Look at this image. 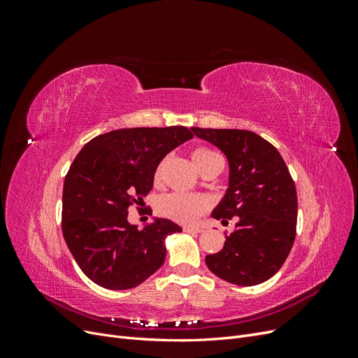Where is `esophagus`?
Here are the masks:
<instances>
[{"instance_id":"34e87169","label":"esophagus","mask_w":358,"mask_h":358,"mask_svg":"<svg viewBox=\"0 0 358 358\" xmlns=\"http://www.w3.org/2000/svg\"><path fill=\"white\" fill-rule=\"evenodd\" d=\"M183 231L185 233H201L203 229L201 227H196V225H185L183 227Z\"/></svg>"}]
</instances>
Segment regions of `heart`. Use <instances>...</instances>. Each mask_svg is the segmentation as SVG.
I'll return each instance as SVG.
<instances>
[{
  "label": "heart",
  "instance_id": "obj_1",
  "mask_svg": "<svg viewBox=\"0 0 358 358\" xmlns=\"http://www.w3.org/2000/svg\"><path fill=\"white\" fill-rule=\"evenodd\" d=\"M220 158L221 157L218 154L206 148H197L192 150V161L200 173ZM161 169L162 164H159L155 170V180H159L161 178ZM208 200L201 196H192V194L171 192L159 197L157 201V210L159 215L183 224L196 221L203 212L208 210Z\"/></svg>",
  "mask_w": 358,
  "mask_h": 358
}]
</instances>
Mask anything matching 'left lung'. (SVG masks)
Returning <instances> with one entry per match:
<instances>
[{
	"label": "left lung",
	"instance_id": "left-lung-1",
	"mask_svg": "<svg viewBox=\"0 0 358 358\" xmlns=\"http://www.w3.org/2000/svg\"><path fill=\"white\" fill-rule=\"evenodd\" d=\"M191 131L222 150L229 188L212 212L236 230L220 252L206 255L209 270L227 282L252 287L282 267L296 239L297 192L285 161L267 140L248 129L197 128Z\"/></svg>",
	"mask_w": 358,
	"mask_h": 358
}]
</instances>
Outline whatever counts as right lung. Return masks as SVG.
<instances>
[{
	"label": "right lung",
	"mask_w": 358,
	"mask_h": 358,
	"mask_svg": "<svg viewBox=\"0 0 358 358\" xmlns=\"http://www.w3.org/2000/svg\"><path fill=\"white\" fill-rule=\"evenodd\" d=\"M185 127L122 128L86 143L64 180L62 234L82 272L107 289H129L166 259V237L182 229L155 218L143 230L128 208L143 201L169 152L192 138Z\"/></svg>",
	"instance_id": "right-lung-1"
}]
</instances>
